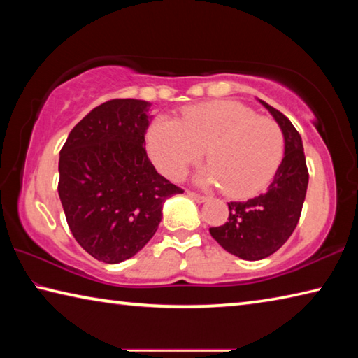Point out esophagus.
I'll return each mask as SVG.
<instances>
[{"instance_id":"esophagus-1","label":"esophagus","mask_w":358,"mask_h":358,"mask_svg":"<svg viewBox=\"0 0 358 358\" xmlns=\"http://www.w3.org/2000/svg\"><path fill=\"white\" fill-rule=\"evenodd\" d=\"M187 196H189V197L192 199V201H196V202H199V203H203V202L208 201L207 196H201V194L192 192V191H187Z\"/></svg>"}]
</instances>
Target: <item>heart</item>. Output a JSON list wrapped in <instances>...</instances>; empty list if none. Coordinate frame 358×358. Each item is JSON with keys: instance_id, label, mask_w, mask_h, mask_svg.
I'll list each match as a JSON object with an SVG mask.
<instances>
[{"instance_id": "b5f03b06", "label": "heart", "mask_w": 358, "mask_h": 358, "mask_svg": "<svg viewBox=\"0 0 358 358\" xmlns=\"http://www.w3.org/2000/svg\"><path fill=\"white\" fill-rule=\"evenodd\" d=\"M145 147L155 167L171 180L183 177L205 148L210 164L199 171L196 183L222 186L230 197H250L273 180L286 142L276 121L240 102L213 101L183 108L180 120L157 115Z\"/></svg>"}]
</instances>
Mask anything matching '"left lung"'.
Listing matches in <instances>:
<instances>
[{"label":"left lung","mask_w":358,"mask_h":358,"mask_svg":"<svg viewBox=\"0 0 358 358\" xmlns=\"http://www.w3.org/2000/svg\"><path fill=\"white\" fill-rule=\"evenodd\" d=\"M284 134V157L268 189L246 202H229V217L210 234L227 252L245 260L271 256L299 224L308 187V167L299 131L286 115L260 101Z\"/></svg>","instance_id":"8db88e82"}]
</instances>
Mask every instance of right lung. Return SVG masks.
Listing matches in <instances>:
<instances>
[{
    "mask_svg": "<svg viewBox=\"0 0 358 358\" xmlns=\"http://www.w3.org/2000/svg\"><path fill=\"white\" fill-rule=\"evenodd\" d=\"M150 102L112 99L74 126L59 151L58 194L72 235L90 256L120 264L142 250L162 205L183 189L145 151Z\"/></svg>",
    "mask_w": 358,
    "mask_h": 358,
    "instance_id": "right-lung-1",
    "label": "right lung"
}]
</instances>
